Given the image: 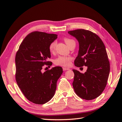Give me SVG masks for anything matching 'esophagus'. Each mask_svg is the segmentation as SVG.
I'll return each mask as SVG.
<instances>
[{
    "label": "esophagus",
    "mask_w": 122,
    "mask_h": 122,
    "mask_svg": "<svg viewBox=\"0 0 122 122\" xmlns=\"http://www.w3.org/2000/svg\"><path fill=\"white\" fill-rule=\"evenodd\" d=\"M62 69H63V70L64 71H67V70H70L69 68H65V67H63L62 68Z\"/></svg>",
    "instance_id": "34e87169"
}]
</instances>
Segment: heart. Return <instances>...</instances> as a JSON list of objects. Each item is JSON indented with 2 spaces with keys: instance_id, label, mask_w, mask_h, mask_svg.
<instances>
[{
  "instance_id": "heart-1",
  "label": "heart",
  "mask_w": 122,
  "mask_h": 122,
  "mask_svg": "<svg viewBox=\"0 0 122 122\" xmlns=\"http://www.w3.org/2000/svg\"><path fill=\"white\" fill-rule=\"evenodd\" d=\"M64 40L67 45L69 47L70 45H71L73 43H75L74 40L73 39L65 38ZM56 42L54 41L50 44L49 46V50L51 52H54V51L56 46ZM71 61V57L64 56H58L55 61V64L56 65L61 66H68L70 64V62Z\"/></svg>"
}]
</instances>
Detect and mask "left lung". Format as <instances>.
Segmentation results:
<instances>
[{"instance_id":"1","label":"left lung","mask_w":122,"mask_h":122,"mask_svg":"<svg viewBox=\"0 0 122 122\" xmlns=\"http://www.w3.org/2000/svg\"><path fill=\"white\" fill-rule=\"evenodd\" d=\"M78 40L79 49L74 61L77 67L87 66L84 74L76 70L73 86L79 97L86 100L97 98L104 90L110 72V64L104 43L99 36L83 29L68 31Z\"/></svg>"}]
</instances>
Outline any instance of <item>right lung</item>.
<instances>
[{
    "instance_id": "add662e5",
    "label": "right lung",
    "mask_w": 122,
    "mask_h": 122,
    "mask_svg": "<svg viewBox=\"0 0 122 122\" xmlns=\"http://www.w3.org/2000/svg\"><path fill=\"white\" fill-rule=\"evenodd\" d=\"M57 38L55 34L33 31L24 38L15 57L16 80L24 96L36 104H43L54 96L56 83L62 73L61 67L44 73V65H50V44Z\"/></svg>"
}]
</instances>
